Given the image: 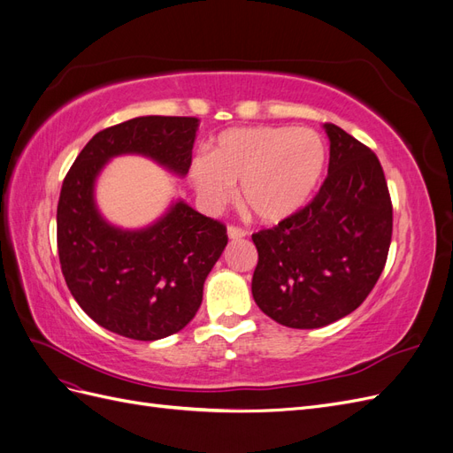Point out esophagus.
Here are the masks:
<instances>
[{"label": "esophagus", "instance_id": "obj_1", "mask_svg": "<svg viewBox=\"0 0 453 453\" xmlns=\"http://www.w3.org/2000/svg\"><path fill=\"white\" fill-rule=\"evenodd\" d=\"M226 232H228V238L230 240H240V238H243L245 234H248V232H245V228L236 226V225H230Z\"/></svg>", "mask_w": 453, "mask_h": 453}]
</instances>
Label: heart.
I'll list each match as a JSON object with an SVG mask.
<instances>
[{
  "instance_id": "b5f03b06",
  "label": "heart",
  "mask_w": 453,
  "mask_h": 453,
  "mask_svg": "<svg viewBox=\"0 0 453 453\" xmlns=\"http://www.w3.org/2000/svg\"><path fill=\"white\" fill-rule=\"evenodd\" d=\"M325 168V143L310 128H232L210 155L190 164L202 202L221 208L242 185L243 205L265 223H278L310 200Z\"/></svg>"
}]
</instances>
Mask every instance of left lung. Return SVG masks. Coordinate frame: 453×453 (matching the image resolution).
<instances>
[{
  "label": "left lung",
  "instance_id": "obj_1",
  "mask_svg": "<svg viewBox=\"0 0 453 453\" xmlns=\"http://www.w3.org/2000/svg\"><path fill=\"white\" fill-rule=\"evenodd\" d=\"M325 130L331 157L318 195L251 236L255 303L291 328H319L357 310L391 245L393 205L378 157L333 122Z\"/></svg>",
  "mask_w": 453,
  "mask_h": 453
}]
</instances>
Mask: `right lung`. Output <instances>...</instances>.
<instances>
[{
	"label": "right lung",
	"instance_id": "1",
	"mask_svg": "<svg viewBox=\"0 0 453 453\" xmlns=\"http://www.w3.org/2000/svg\"><path fill=\"white\" fill-rule=\"evenodd\" d=\"M196 117H138L98 132L65 173L57 243L77 304L107 331L160 340L195 318L208 278L228 242L226 226L177 202L153 226L127 232L96 211L92 188L104 164L142 153L185 175L193 162Z\"/></svg>",
	"mask_w": 453,
	"mask_h": 453
}]
</instances>
